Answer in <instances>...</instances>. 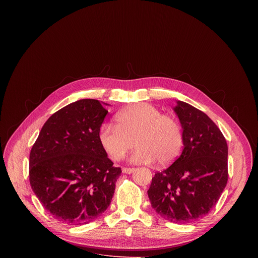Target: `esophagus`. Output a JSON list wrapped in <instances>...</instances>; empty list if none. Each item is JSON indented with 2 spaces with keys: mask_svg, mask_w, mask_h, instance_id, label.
<instances>
[{
  "mask_svg": "<svg viewBox=\"0 0 258 258\" xmlns=\"http://www.w3.org/2000/svg\"><path fill=\"white\" fill-rule=\"evenodd\" d=\"M136 169L135 168H133V167H123L122 168V172L123 173H132V172H134Z\"/></svg>",
  "mask_w": 258,
  "mask_h": 258,
  "instance_id": "esophagus-1",
  "label": "esophagus"
}]
</instances>
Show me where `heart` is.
I'll list each match as a JSON object with an SVG mask.
<instances>
[{
  "label": "heart",
  "instance_id": "heart-1",
  "mask_svg": "<svg viewBox=\"0 0 258 258\" xmlns=\"http://www.w3.org/2000/svg\"><path fill=\"white\" fill-rule=\"evenodd\" d=\"M103 150L113 161H119L134 148L132 159L137 163L161 165L174 161L183 145L180 123L170 115L162 114L150 104L139 103L124 108L116 115V125L104 123L99 131Z\"/></svg>",
  "mask_w": 258,
  "mask_h": 258
}]
</instances>
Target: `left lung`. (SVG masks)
Listing matches in <instances>:
<instances>
[{"mask_svg":"<svg viewBox=\"0 0 258 258\" xmlns=\"http://www.w3.org/2000/svg\"><path fill=\"white\" fill-rule=\"evenodd\" d=\"M183 150L166 169L157 171L148 190L152 208L175 224L205 216L228 182V144L217 125L201 110L177 101Z\"/></svg>","mask_w":258,"mask_h":258,"instance_id":"left-lung-1","label":"left lung"}]
</instances>
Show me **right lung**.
<instances>
[{"label": "right lung", "mask_w": 258, "mask_h": 258, "mask_svg": "<svg viewBox=\"0 0 258 258\" xmlns=\"http://www.w3.org/2000/svg\"><path fill=\"white\" fill-rule=\"evenodd\" d=\"M108 110L94 99L73 102L44 124L29 155V182L44 208L67 225L93 222L110 205L121 173L99 141Z\"/></svg>", "instance_id": "add662e5"}]
</instances>
